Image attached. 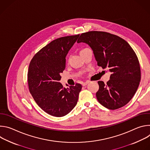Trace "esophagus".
<instances>
[{"instance_id": "1", "label": "esophagus", "mask_w": 150, "mask_h": 150, "mask_svg": "<svg viewBox=\"0 0 150 150\" xmlns=\"http://www.w3.org/2000/svg\"><path fill=\"white\" fill-rule=\"evenodd\" d=\"M90 82V81H87L86 82H83L82 83V86H85V85H87L88 83Z\"/></svg>"}]
</instances>
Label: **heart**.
<instances>
[{
	"label": "heart",
	"mask_w": 150,
	"mask_h": 150,
	"mask_svg": "<svg viewBox=\"0 0 150 150\" xmlns=\"http://www.w3.org/2000/svg\"><path fill=\"white\" fill-rule=\"evenodd\" d=\"M88 48H84V49H82L81 51H80V53H81L82 52H83V51H85V50H87V49H88Z\"/></svg>",
	"instance_id": "b5f03b06"
}]
</instances>
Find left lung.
I'll list each match as a JSON object with an SVG mask.
<instances>
[{
	"label": "left lung",
	"instance_id": "left-lung-1",
	"mask_svg": "<svg viewBox=\"0 0 150 150\" xmlns=\"http://www.w3.org/2000/svg\"><path fill=\"white\" fill-rule=\"evenodd\" d=\"M78 42H85L92 50L97 65L112 72L110 80L99 81L96 97L98 102L110 110L125 105L135 94L141 81L138 57L131 47L120 37L104 31L82 33Z\"/></svg>",
	"mask_w": 150,
	"mask_h": 150
}]
</instances>
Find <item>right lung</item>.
I'll return each instance as SVG.
<instances>
[{"instance_id": "add662e5", "label": "right lung", "mask_w": 150, "mask_h": 150, "mask_svg": "<svg viewBox=\"0 0 150 150\" xmlns=\"http://www.w3.org/2000/svg\"><path fill=\"white\" fill-rule=\"evenodd\" d=\"M79 34L58 38L39 50L31 59L28 71L29 91L40 108L56 117L68 114L76 105L82 85L69 88L59 82L65 69L66 56Z\"/></svg>"}]
</instances>
